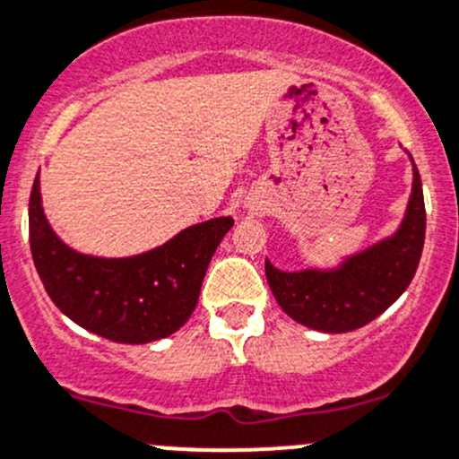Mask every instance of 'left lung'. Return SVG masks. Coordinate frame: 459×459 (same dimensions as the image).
<instances>
[{
    "mask_svg": "<svg viewBox=\"0 0 459 459\" xmlns=\"http://www.w3.org/2000/svg\"><path fill=\"white\" fill-rule=\"evenodd\" d=\"M424 235V190L412 161V190L394 233L327 266L282 271L266 257V282L284 314L296 323L323 333L354 332L406 291L420 264Z\"/></svg>",
    "mask_w": 459,
    "mask_h": 459,
    "instance_id": "left-lung-1",
    "label": "left lung"
}]
</instances>
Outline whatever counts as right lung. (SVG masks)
I'll list each match as a JSON object with an SVG mask.
<instances>
[{"instance_id":"right-lung-1","label":"right lung","mask_w":459,"mask_h":459,"mask_svg":"<svg viewBox=\"0 0 459 459\" xmlns=\"http://www.w3.org/2000/svg\"><path fill=\"white\" fill-rule=\"evenodd\" d=\"M230 226L233 217H212L150 251L102 257L57 238L44 215L39 172L29 202L30 253L51 300L82 329L126 345L154 342L184 327Z\"/></svg>"}]
</instances>
